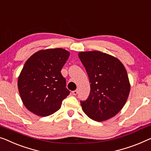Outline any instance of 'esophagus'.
<instances>
[{"instance_id":"34e87169","label":"esophagus","mask_w":151,"mask_h":151,"mask_svg":"<svg viewBox=\"0 0 151 151\" xmlns=\"http://www.w3.org/2000/svg\"><path fill=\"white\" fill-rule=\"evenodd\" d=\"M72 93H73V95H76V94L78 93V89H76L75 90V91H73V92H72Z\"/></svg>"}]
</instances>
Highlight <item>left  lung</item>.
I'll return each instance as SVG.
<instances>
[{
	"instance_id": "left-lung-1",
	"label": "left lung",
	"mask_w": 151,
	"mask_h": 151,
	"mask_svg": "<svg viewBox=\"0 0 151 151\" xmlns=\"http://www.w3.org/2000/svg\"><path fill=\"white\" fill-rule=\"evenodd\" d=\"M78 55L91 89L88 98L81 101L83 111L99 122L113 117L124 106L130 91L125 66L116 58L99 51H82Z\"/></svg>"
}]
</instances>
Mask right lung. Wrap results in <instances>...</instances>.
I'll list each match as a JSON object with an SVG mask.
<instances>
[{
    "label": "right lung",
    "instance_id": "right-lung-1",
    "mask_svg": "<svg viewBox=\"0 0 151 151\" xmlns=\"http://www.w3.org/2000/svg\"><path fill=\"white\" fill-rule=\"evenodd\" d=\"M70 53L62 48L40 50L26 62L17 86L24 105L40 116L53 114L69 95L61 70Z\"/></svg>",
    "mask_w": 151,
    "mask_h": 151
}]
</instances>
